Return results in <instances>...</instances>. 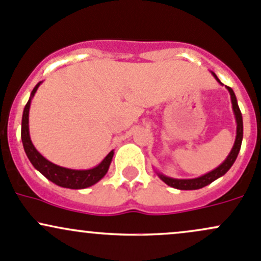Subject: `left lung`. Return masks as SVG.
<instances>
[{"mask_svg": "<svg viewBox=\"0 0 261 261\" xmlns=\"http://www.w3.org/2000/svg\"><path fill=\"white\" fill-rule=\"evenodd\" d=\"M214 75V77L218 80L219 84H221L220 80L218 79V76L214 72H211ZM223 85V84H221ZM227 91L230 92V97H231V103H232V110H234L235 119H237V139H235L234 146H232L231 151H230L227 158L225 159V161L221 165H219L216 169H214L213 171L207 172V174L202 175V176L196 177V179H172V177H167L163 174H158L160 176V179L164 181V182L167 184L169 186L175 189H179V190H196V189H201L204 186L209 185V184L219 179L220 176L226 174L229 171L230 167L232 166V164L235 163L238 158V153L240 151L241 147V141H243V116H241V112L239 109V105H238L237 96H235L234 91H232L231 87H227Z\"/></svg>", "mask_w": 261, "mask_h": 261, "instance_id": "left-lung-1", "label": "left lung"}]
</instances>
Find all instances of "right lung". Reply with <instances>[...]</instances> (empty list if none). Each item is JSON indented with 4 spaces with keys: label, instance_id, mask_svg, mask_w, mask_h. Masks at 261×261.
<instances>
[{
    "label": "right lung",
    "instance_id": "add662e5",
    "mask_svg": "<svg viewBox=\"0 0 261 261\" xmlns=\"http://www.w3.org/2000/svg\"><path fill=\"white\" fill-rule=\"evenodd\" d=\"M42 84V81L38 82L32 90L30 100L27 101L26 106H24L23 115H22V123H21V139L22 144H23L24 152H26L27 158L31 161L34 167L46 179L52 181L56 185L61 186V188L67 189H85L89 186L94 185L102 179L108 172L110 164H111L112 156H114V151H110L109 155L95 166L94 169L89 170H72V169H66V167L55 165L47 159L43 158L40 152L37 151L36 147L32 144L31 139H30V131H29V112H30V105H31V100L34 95L36 94L38 86Z\"/></svg>",
    "mask_w": 261,
    "mask_h": 261
}]
</instances>
